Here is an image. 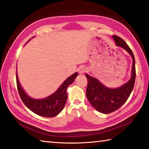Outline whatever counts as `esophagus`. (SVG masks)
I'll list each match as a JSON object with an SVG mask.
<instances>
[{"mask_svg": "<svg viewBox=\"0 0 149 149\" xmlns=\"http://www.w3.org/2000/svg\"><path fill=\"white\" fill-rule=\"evenodd\" d=\"M77 70H78L79 74L80 75H82V74H83L85 72H86V68H85L84 66H80V67L77 69Z\"/></svg>", "mask_w": 149, "mask_h": 149, "instance_id": "esophagus-1", "label": "esophagus"}]
</instances>
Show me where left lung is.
<instances>
[{
	"mask_svg": "<svg viewBox=\"0 0 149 149\" xmlns=\"http://www.w3.org/2000/svg\"><path fill=\"white\" fill-rule=\"evenodd\" d=\"M112 37L116 45L125 50L132 57L131 77L127 83L121 86L111 88L106 86L97 79L90 76L88 74H86L88 79L86 92L87 99L97 111L104 114L114 112L126 102L133 89L136 78L135 60L132 50L121 38L117 36H112Z\"/></svg>",
	"mask_w": 149,
	"mask_h": 149,
	"instance_id": "obj_1",
	"label": "left lung"
}]
</instances>
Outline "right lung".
<instances>
[{
    "instance_id": "right-lung-1",
    "label": "right lung",
    "mask_w": 149,
    "mask_h": 149,
    "mask_svg": "<svg viewBox=\"0 0 149 149\" xmlns=\"http://www.w3.org/2000/svg\"><path fill=\"white\" fill-rule=\"evenodd\" d=\"M77 72L74 73V74L68 77L63 82L54 93L44 98V99H33L26 93V91H24L20 82H19L17 70L16 78H17V84L18 93L22 102H24L25 105L31 111H33L36 115L50 118V117H54L58 115L64 108L68 98L66 90H67L69 85L73 83V82L74 81L75 79L77 77Z\"/></svg>"
}]
</instances>
